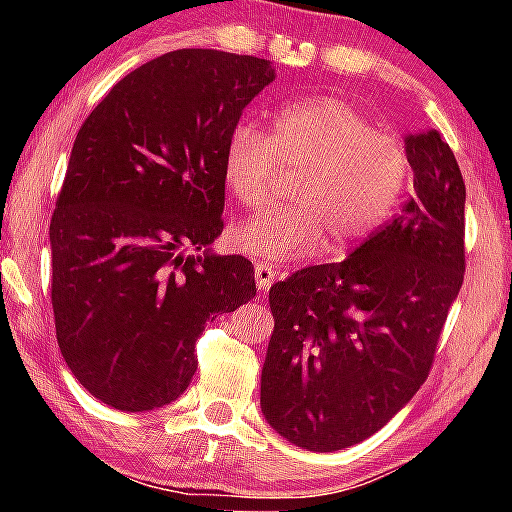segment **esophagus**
I'll return each mask as SVG.
<instances>
[{
  "label": "esophagus",
  "mask_w": 512,
  "mask_h": 512,
  "mask_svg": "<svg viewBox=\"0 0 512 512\" xmlns=\"http://www.w3.org/2000/svg\"><path fill=\"white\" fill-rule=\"evenodd\" d=\"M254 277H256V286H258V289H261V291L265 293V291H268L270 286H272V282H275V279H277V270L272 268L270 263L258 261L256 268H254Z\"/></svg>",
  "instance_id": "obj_1"
}]
</instances>
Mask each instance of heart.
<instances>
[{"label":"heart","instance_id":"1","mask_svg":"<svg viewBox=\"0 0 512 512\" xmlns=\"http://www.w3.org/2000/svg\"><path fill=\"white\" fill-rule=\"evenodd\" d=\"M279 172L296 174L289 207L237 226L230 247L261 261L312 254L326 242L342 254L382 226L410 179L401 139L373 128L338 97H312L279 109L272 135L237 125L223 151V177L235 200L263 209Z\"/></svg>","mask_w":512,"mask_h":512}]
</instances>
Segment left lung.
<instances>
[{
	"label": "left lung",
	"mask_w": 512,
	"mask_h": 512,
	"mask_svg": "<svg viewBox=\"0 0 512 512\" xmlns=\"http://www.w3.org/2000/svg\"><path fill=\"white\" fill-rule=\"evenodd\" d=\"M403 212L342 263L270 289L261 410L289 443L335 452L380 431L422 387L466 270V186L436 130L405 137Z\"/></svg>",
	"instance_id": "left-lung-1"
}]
</instances>
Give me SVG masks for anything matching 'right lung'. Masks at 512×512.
Wrapping results in <instances>:
<instances>
[{
	"instance_id": "right-lung-1",
	"label": "right lung",
	"mask_w": 512,
	"mask_h": 512,
	"mask_svg": "<svg viewBox=\"0 0 512 512\" xmlns=\"http://www.w3.org/2000/svg\"><path fill=\"white\" fill-rule=\"evenodd\" d=\"M272 81L270 60L181 48L118 81L76 135L51 303L69 370L109 408L179 398L207 321L256 296L251 261L207 247L223 230L226 142Z\"/></svg>"
}]
</instances>
